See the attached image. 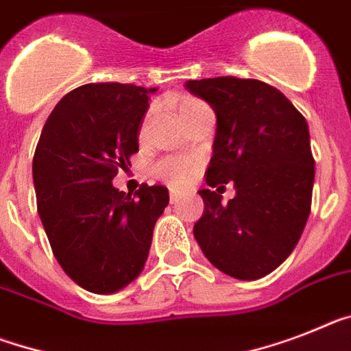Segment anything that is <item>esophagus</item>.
Here are the masks:
<instances>
[{"mask_svg": "<svg viewBox=\"0 0 351 351\" xmlns=\"http://www.w3.org/2000/svg\"><path fill=\"white\" fill-rule=\"evenodd\" d=\"M180 193H176V191H171V194H169V202L171 203H178L180 202Z\"/></svg>", "mask_w": 351, "mask_h": 351, "instance_id": "esophagus-1", "label": "esophagus"}]
</instances>
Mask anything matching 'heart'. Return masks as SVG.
<instances>
[{"mask_svg":"<svg viewBox=\"0 0 351 351\" xmlns=\"http://www.w3.org/2000/svg\"><path fill=\"white\" fill-rule=\"evenodd\" d=\"M203 107V103L199 99L185 98L178 107V116L189 114V112L196 110V108ZM194 171H196V162L191 158H162L153 166V173L162 178V180L169 182V184H187L193 178Z\"/></svg>","mask_w":351,"mask_h":351,"instance_id":"1","label":"heart"}]
</instances>
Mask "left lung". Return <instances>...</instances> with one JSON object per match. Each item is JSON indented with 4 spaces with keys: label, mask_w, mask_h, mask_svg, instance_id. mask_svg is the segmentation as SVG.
<instances>
[{
    "label": "left lung",
    "mask_w": 351,
    "mask_h": 351,
    "mask_svg": "<svg viewBox=\"0 0 351 351\" xmlns=\"http://www.w3.org/2000/svg\"><path fill=\"white\" fill-rule=\"evenodd\" d=\"M185 87L217 117L207 185L235 187L226 205L219 187L198 191L205 210L194 239L225 275L257 280L289 257L311 214L314 157L307 121L261 80L217 76Z\"/></svg>",
    "instance_id": "obj_1"
}]
</instances>
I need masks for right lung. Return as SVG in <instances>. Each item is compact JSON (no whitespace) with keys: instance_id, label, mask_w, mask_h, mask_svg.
<instances>
[{"instance_id":"right-lung-1","label":"right lung","mask_w":351,"mask_h":351,"mask_svg":"<svg viewBox=\"0 0 351 351\" xmlns=\"http://www.w3.org/2000/svg\"><path fill=\"white\" fill-rule=\"evenodd\" d=\"M155 90L82 85L53 108L35 148L37 210L53 255L90 293H116L141 275L155 223L169 203L164 185L143 184L134 196L112 185L139 152Z\"/></svg>"}]
</instances>
